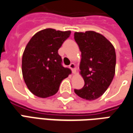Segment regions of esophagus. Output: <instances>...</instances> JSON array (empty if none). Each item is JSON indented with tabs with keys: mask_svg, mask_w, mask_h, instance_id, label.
<instances>
[{
	"mask_svg": "<svg viewBox=\"0 0 133 133\" xmlns=\"http://www.w3.org/2000/svg\"><path fill=\"white\" fill-rule=\"evenodd\" d=\"M69 68L71 69L72 72H75V65L74 63H70V65H69Z\"/></svg>",
	"mask_w": 133,
	"mask_h": 133,
	"instance_id": "34e87169",
	"label": "esophagus"
}]
</instances>
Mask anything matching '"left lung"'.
<instances>
[{
    "mask_svg": "<svg viewBox=\"0 0 133 133\" xmlns=\"http://www.w3.org/2000/svg\"><path fill=\"white\" fill-rule=\"evenodd\" d=\"M74 38L81 51L80 69L85 81L81 89L74 91L85 100H94L105 92L114 78L115 50L108 40L94 31L75 32Z\"/></svg>",
    "mask_w": 133,
    "mask_h": 133,
    "instance_id": "obj_1",
    "label": "left lung"
}]
</instances>
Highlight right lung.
I'll return each mask as SVG.
<instances>
[{"label":"right lung","mask_w":133,"mask_h":133,"mask_svg":"<svg viewBox=\"0 0 133 133\" xmlns=\"http://www.w3.org/2000/svg\"><path fill=\"white\" fill-rule=\"evenodd\" d=\"M71 32L44 29L33 35L25 48L22 72L28 88L33 95L48 98L55 95L70 70L63 66L58 50Z\"/></svg>","instance_id":"obj_1"}]
</instances>
